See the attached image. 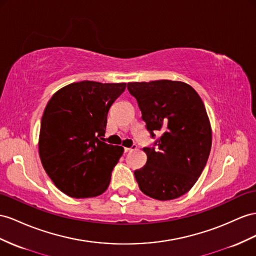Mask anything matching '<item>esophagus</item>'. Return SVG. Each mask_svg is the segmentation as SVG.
Segmentation results:
<instances>
[{
	"mask_svg": "<svg viewBox=\"0 0 256 256\" xmlns=\"http://www.w3.org/2000/svg\"><path fill=\"white\" fill-rule=\"evenodd\" d=\"M137 148V145H135V144H133L132 146H130V148H124V152H132V150H135Z\"/></svg>",
	"mask_w": 256,
	"mask_h": 256,
	"instance_id": "34e87169",
	"label": "esophagus"
}]
</instances>
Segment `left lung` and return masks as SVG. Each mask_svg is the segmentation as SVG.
Masks as SVG:
<instances>
[{
  "label": "left lung",
  "mask_w": 256,
  "mask_h": 256,
  "mask_svg": "<svg viewBox=\"0 0 256 256\" xmlns=\"http://www.w3.org/2000/svg\"><path fill=\"white\" fill-rule=\"evenodd\" d=\"M142 111L152 147L142 150L146 166L134 172L140 190L166 201L185 194L198 180L211 152L212 132L204 104L184 82L159 80L128 83Z\"/></svg>",
  "instance_id": "left-lung-1"
}]
</instances>
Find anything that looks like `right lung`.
Masks as SVG:
<instances>
[{"instance_id":"1","label":"right lung","mask_w":256,"mask_h":256,"mask_svg":"<svg viewBox=\"0 0 256 256\" xmlns=\"http://www.w3.org/2000/svg\"><path fill=\"white\" fill-rule=\"evenodd\" d=\"M126 83L81 81L53 95L41 120L38 154L45 172L72 198L102 194L123 147L100 140L111 104Z\"/></svg>"}]
</instances>
